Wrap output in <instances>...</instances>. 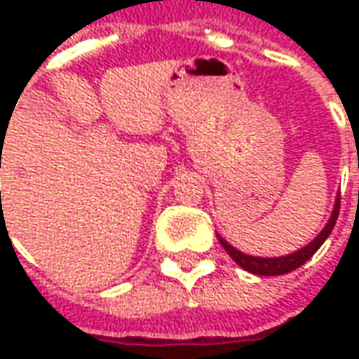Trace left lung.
I'll list each match as a JSON object with an SVG mask.
<instances>
[{
    "label": "left lung",
    "mask_w": 359,
    "mask_h": 359,
    "mask_svg": "<svg viewBox=\"0 0 359 359\" xmlns=\"http://www.w3.org/2000/svg\"><path fill=\"white\" fill-rule=\"evenodd\" d=\"M339 211H340V194L337 196V200H334V208H332L331 217H329V221H327V225L323 226V231L317 234L316 238L309 242V244H306L304 248L296 250V252L288 254V256H278V257L248 256V254H244V252H241V250H236L234 246H231L223 236H219L217 234V238L219 242H221V246L226 250V254L233 257L234 262L241 265L242 269L248 271V273H254V275H264V277L286 275V273L298 269L300 265L306 264L309 257L313 256L317 250L321 248V244L329 238V234H331V231L334 229V223H337V217H339Z\"/></svg>",
    "instance_id": "8db88e82"
}]
</instances>
